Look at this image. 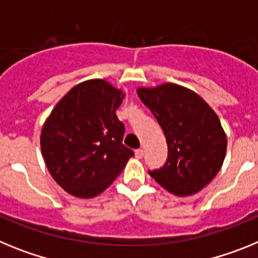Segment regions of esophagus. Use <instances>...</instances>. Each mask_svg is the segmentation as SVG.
<instances>
[{"label": "esophagus", "instance_id": "esophagus-1", "mask_svg": "<svg viewBox=\"0 0 258 258\" xmlns=\"http://www.w3.org/2000/svg\"><path fill=\"white\" fill-rule=\"evenodd\" d=\"M136 157L137 159H142L143 157V150L142 149L136 150Z\"/></svg>", "mask_w": 258, "mask_h": 258}]
</instances>
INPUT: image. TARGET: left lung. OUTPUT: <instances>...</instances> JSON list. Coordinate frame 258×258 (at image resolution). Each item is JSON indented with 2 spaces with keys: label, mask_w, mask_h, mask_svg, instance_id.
I'll use <instances>...</instances> for the list:
<instances>
[{
  "label": "left lung",
  "mask_w": 258,
  "mask_h": 258,
  "mask_svg": "<svg viewBox=\"0 0 258 258\" xmlns=\"http://www.w3.org/2000/svg\"><path fill=\"white\" fill-rule=\"evenodd\" d=\"M138 97L164 132L168 157L150 175L169 192L188 197L206 187L221 169L226 136L220 118L197 93L175 84L140 88Z\"/></svg>",
  "instance_id": "obj_1"
}]
</instances>
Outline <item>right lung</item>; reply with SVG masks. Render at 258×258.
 Returning <instances> with one entry per match:
<instances>
[{
    "mask_svg": "<svg viewBox=\"0 0 258 258\" xmlns=\"http://www.w3.org/2000/svg\"><path fill=\"white\" fill-rule=\"evenodd\" d=\"M121 90L89 80L58 102L41 133V151L52 178L77 198H93L115 181L134 155L122 143L116 116Z\"/></svg>",
    "mask_w": 258,
    "mask_h": 258,
    "instance_id": "add662e5",
    "label": "right lung"
}]
</instances>
